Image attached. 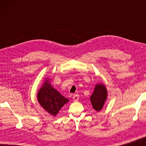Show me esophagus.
<instances>
[{"mask_svg":"<svg viewBox=\"0 0 146 146\" xmlns=\"http://www.w3.org/2000/svg\"><path fill=\"white\" fill-rule=\"evenodd\" d=\"M72 98H73V100L74 101H75V102L78 101V100H79V95L78 94H74V95L73 96Z\"/></svg>","mask_w":146,"mask_h":146,"instance_id":"34e87169","label":"esophagus"}]
</instances>
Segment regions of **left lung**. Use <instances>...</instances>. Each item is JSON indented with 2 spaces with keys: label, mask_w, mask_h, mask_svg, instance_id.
<instances>
[{
  "label": "left lung",
  "mask_w": 146,
  "mask_h": 146,
  "mask_svg": "<svg viewBox=\"0 0 146 146\" xmlns=\"http://www.w3.org/2000/svg\"><path fill=\"white\" fill-rule=\"evenodd\" d=\"M107 97L108 91L106 86L102 83L97 84L90 98L93 108L97 111H100L107 100Z\"/></svg>",
  "instance_id": "left-lung-1"
}]
</instances>
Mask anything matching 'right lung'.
<instances>
[{
	"instance_id": "right-lung-1",
	"label": "right lung",
	"mask_w": 146,
	"mask_h": 146,
	"mask_svg": "<svg viewBox=\"0 0 146 146\" xmlns=\"http://www.w3.org/2000/svg\"><path fill=\"white\" fill-rule=\"evenodd\" d=\"M37 100L40 105L50 114L56 116L64 105L69 100L64 97L58 91L54 88L49 78H46L37 93Z\"/></svg>"
}]
</instances>
